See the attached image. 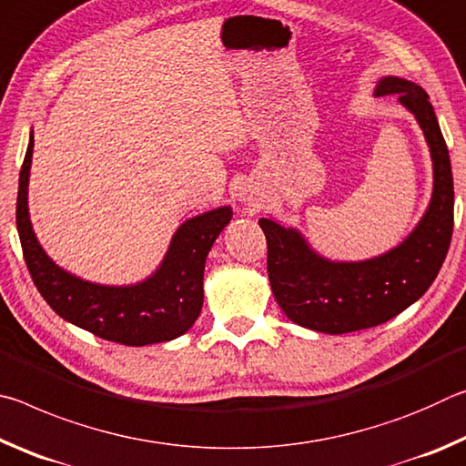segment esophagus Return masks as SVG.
<instances>
[{
	"label": "esophagus",
	"mask_w": 466,
	"mask_h": 466,
	"mask_svg": "<svg viewBox=\"0 0 466 466\" xmlns=\"http://www.w3.org/2000/svg\"><path fill=\"white\" fill-rule=\"evenodd\" d=\"M242 201H247V203H248V208H252V211H255V208H258V201H257L255 197H252V195H244V197H242Z\"/></svg>",
	"instance_id": "1"
}]
</instances>
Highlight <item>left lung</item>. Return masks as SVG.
Wrapping results in <instances>:
<instances>
[{
  "instance_id": "left-lung-1",
  "label": "left lung",
  "mask_w": 466,
  "mask_h": 466,
  "mask_svg": "<svg viewBox=\"0 0 466 466\" xmlns=\"http://www.w3.org/2000/svg\"><path fill=\"white\" fill-rule=\"evenodd\" d=\"M386 94H399L420 121L433 160L431 203L403 244L370 261L333 263L312 252L291 228L258 219L267 238V273L275 299L289 320L319 333H353L394 319L428 291L451 248L452 168L430 96L400 77L378 82L376 96Z\"/></svg>"
}]
</instances>
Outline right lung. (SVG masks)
Listing matches in <instances>:
<instances>
[{
    "instance_id": "add662e5",
    "label": "right lung",
    "mask_w": 466,
    "mask_h": 466,
    "mask_svg": "<svg viewBox=\"0 0 466 466\" xmlns=\"http://www.w3.org/2000/svg\"><path fill=\"white\" fill-rule=\"evenodd\" d=\"M33 146L30 136L20 170L15 226L28 273L45 302L72 325L121 345L162 343L187 333L203 306L205 258L230 222L232 209L208 211L180 226L160 269L137 286L108 288L84 281L45 255L30 226L26 195Z\"/></svg>"
}]
</instances>
